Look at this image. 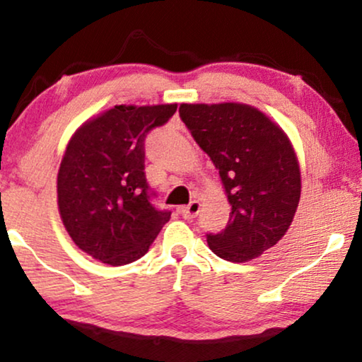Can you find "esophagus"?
<instances>
[{
  "label": "esophagus",
  "mask_w": 362,
  "mask_h": 362,
  "mask_svg": "<svg viewBox=\"0 0 362 362\" xmlns=\"http://www.w3.org/2000/svg\"><path fill=\"white\" fill-rule=\"evenodd\" d=\"M200 206H202L200 202H199V200H194V202H190L189 205L182 206L180 214H182V216H184L185 220H192V218H195L197 215H199Z\"/></svg>",
  "instance_id": "obj_1"
}]
</instances>
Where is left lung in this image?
<instances>
[{
  "label": "left lung",
  "instance_id": "left-lung-1",
  "mask_svg": "<svg viewBox=\"0 0 362 362\" xmlns=\"http://www.w3.org/2000/svg\"><path fill=\"white\" fill-rule=\"evenodd\" d=\"M178 110L231 205L225 230L206 237L210 250L233 263L258 258L285 237L300 204L301 170L290 137L243 103H184Z\"/></svg>",
  "mask_w": 362,
  "mask_h": 362
}]
</instances>
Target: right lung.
Masks as SVG:
<instances>
[{
  "label": "right lung",
  "mask_w": 362,
  "mask_h": 362,
  "mask_svg": "<svg viewBox=\"0 0 362 362\" xmlns=\"http://www.w3.org/2000/svg\"><path fill=\"white\" fill-rule=\"evenodd\" d=\"M177 104L114 105L76 129L57 172V209L77 248L110 267L144 257L170 211L151 204L144 141Z\"/></svg>",
  "instance_id": "obj_1"
}]
</instances>
